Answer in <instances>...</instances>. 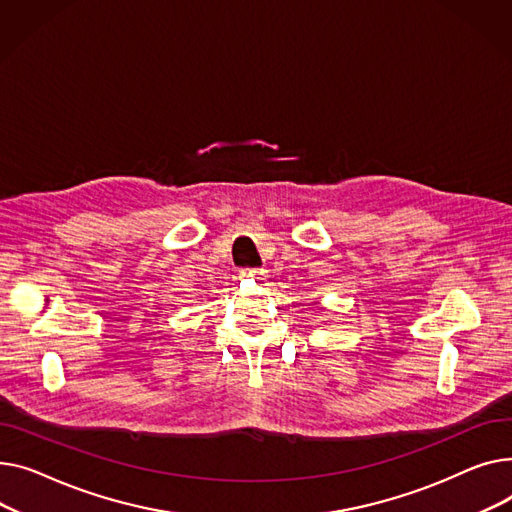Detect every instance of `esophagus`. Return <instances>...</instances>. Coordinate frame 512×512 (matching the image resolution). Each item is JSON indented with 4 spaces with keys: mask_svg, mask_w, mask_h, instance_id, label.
<instances>
[{
    "mask_svg": "<svg viewBox=\"0 0 512 512\" xmlns=\"http://www.w3.org/2000/svg\"><path fill=\"white\" fill-rule=\"evenodd\" d=\"M239 275L248 277V279H258L260 277V268H242V270H239Z\"/></svg>",
    "mask_w": 512,
    "mask_h": 512,
    "instance_id": "obj_1",
    "label": "esophagus"
}]
</instances>
